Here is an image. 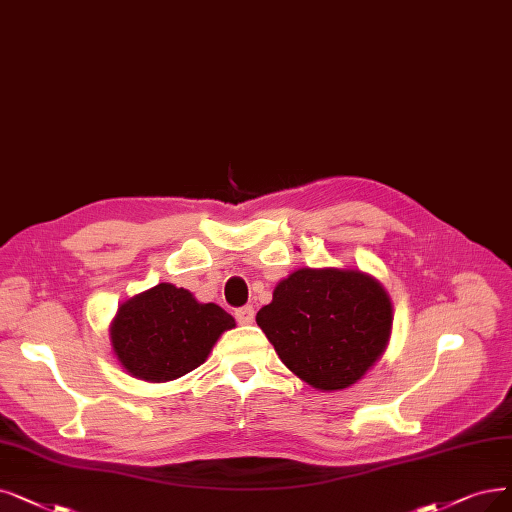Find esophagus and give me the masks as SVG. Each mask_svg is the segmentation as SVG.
I'll list each match as a JSON object with an SVG mask.
<instances>
[{"instance_id": "1", "label": "esophagus", "mask_w": 512, "mask_h": 512, "mask_svg": "<svg viewBox=\"0 0 512 512\" xmlns=\"http://www.w3.org/2000/svg\"><path fill=\"white\" fill-rule=\"evenodd\" d=\"M235 319H237L241 325L254 323V309H252V306H241V309L235 311Z\"/></svg>"}]
</instances>
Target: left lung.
I'll list each match as a JSON object with an SVG mask.
<instances>
[{"label":"left lung","instance_id":"1","mask_svg":"<svg viewBox=\"0 0 512 512\" xmlns=\"http://www.w3.org/2000/svg\"><path fill=\"white\" fill-rule=\"evenodd\" d=\"M256 323L300 380L319 391H342L382 357L393 304L367 273L298 269L277 283Z\"/></svg>","mask_w":512,"mask_h":512}]
</instances>
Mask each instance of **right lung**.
Masks as SVG:
<instances>
[{
    "mask_svg": "<svg viewBox=\"0 0 512 512\" xmlns=\"http://www.w3.org/2000/svg\"><path fill=\"white\" fill-rule=\"evenodd\" d=\"M235 319L218 304H201L172 283L136 294L117 309L111 344L124 370L147 382H168L193 372L208 359Z\"/></svg>",
    "mask_w": 512,
    "mask_h": 512,
    "instance_id": "obj_1",
    "label": "right lung"
}]
</instances>
